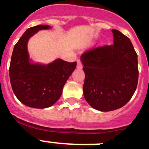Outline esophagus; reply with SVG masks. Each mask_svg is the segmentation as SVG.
Returning a JSON list of instances; mask_svg holds the SVG:
<instances>
[{
    "mask_svg": "<svg viewBox=\"0 0 149 149\" xmlns=\"http://www.w3.org/2000/svg\"><path fill=\"white\" fill-rule=\"evenodd\" d=\"M82 67H83V65H82V63H81L80 60H78V62H77V68L78 69H81Z\"/></svg>",
    "mask_w": 149,
    "mask_h": 149,
    "instance_id": "obj_1",
    "label": "esophagus"
}]
</instances>
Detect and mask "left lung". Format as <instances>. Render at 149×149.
Wrapping results in <instances>:
<instances>
[{"label":"left lung","mask_w":149,"mask_h":149,"mask_svg":"<svg viewBox=\"0 0 149 149\" xmlns=\"http://www.w3.org/2000/svg\"><path fill=\"white\" fill-rule=\"evenodd\" d=\"M113 44L86 52L80 59L85 73L84 96L92 108L100 111L123 107L136 90L138 55L130 38L112 30Z\"/></svg>","instance_id":"obj_1"}]
</instances>
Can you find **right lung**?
Here are the masks:
<instances>
[{
  "label": "right lung",
  "mask_w": 149,
  "mask_h": 149,
  "mask_svg": "<svg viewBox=\"0 0 149 149\" xmlns=\"http://www.w3.org/2000/svg\"><path fill=\"white\" fill-rule=\"evenodd\" d=\"M50 28L47 24H39L27 29L15 44L11 55L9 77L13 92L22 103L30 108H46L54 105L76 68V62L56 59L41 64L30 58L29 39L40 30Z\"/></svg>",
  "instance_id": "add662e5"
}]
</instances>
